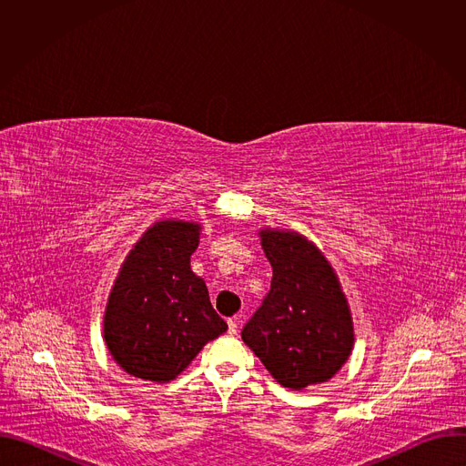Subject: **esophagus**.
<instances>
[{
    "label": "esophagus",
    "mask_w": 466,
    "mask_h": 466,
    "mask_svg": "<svg viewBox=\"0 0 466 466\" xmlns=\"http://www.w3.org/2000/svg\"><path fill=\"white\" fill-rule=\"evenodd\" d=\"M228 334H230V336L238 334V317L228 319Z\"/></svg>",
    "instance_id": "34e87169"
}]
</instances>
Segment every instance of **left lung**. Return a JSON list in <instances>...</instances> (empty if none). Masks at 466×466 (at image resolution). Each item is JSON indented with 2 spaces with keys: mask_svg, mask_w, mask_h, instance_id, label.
<instances>
[{
  "mask_svg": "<svg viewBox=\"0 0 466 466\" xmlns=\"http://www.w3.org/2000/svg\"><path fill=\"white\" fill-rule=\"evenodd\" d=\"M259 238L273 280L241 339L284 387L300 390L328 381L354 347L352 315L338 275L299 232L263 228Z\"/></svg>",
  "mask_w": 466,
  "mask_h": 466,
  "instance_id": "left-lung-1",
  "label": "left lung"
}]
</instances>
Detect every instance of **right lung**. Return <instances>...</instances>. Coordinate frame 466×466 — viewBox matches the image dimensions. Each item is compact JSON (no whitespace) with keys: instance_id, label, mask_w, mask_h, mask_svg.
I'll return each mask as SVG.
<instances>
[{"instance_id":"1","label":"right lung","mask_w":466,"mask_h":466,"mask_svg":"<svg viewBox=\"0 0 466 466\" xmlns=\"http://www.w3.org/2000/svg\"><path fill=\"white\" fill-rule=\"evenodd\" d=\"M201 225L167 219L144 232L110 291L103 334L114 361L147 381L175 380L227 331L207 284L189 268Z\"/></svg>"}]
</instances>
